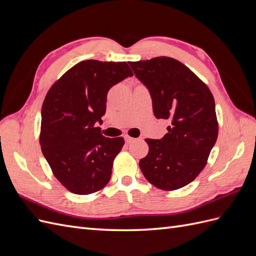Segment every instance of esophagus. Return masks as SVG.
<instances>
[{
	"label": "esophagus",
	"instance_id": "obj_1",
	"mask_svg": "<svg viewBox=\"0 0 256 256\" xmlns=\"http://www.w3.org/2000/svg\"><path fill=\"white\" fill-rule=\"evenodd\" d=\"M124 138H125V141H126V143H131L132 141H134V138H131V136H125Z\"/></svg>",
	"mask_w": 256,
	"mask_h": 256
}]
</instances>
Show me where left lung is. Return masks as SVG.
<instances>
[{
  "instance_id": "1",
  "label": "left lung",
  "mask_w": 256,
  "mask_h": 256,
  "mask_svg": "<svg viewBox=\"0 0 256 256\" xmlns=\"http://www.w3.org/2000/svg\"><path fill=\"white\" fill-rule=\"evenodd\" d=\"M152 100L157 118L170 120L160 140L145 138L143 175L161 190H176L196 178L218 138L214 99L207 85L180 60L168 56L129 62Z\"/></svg>"
}]
</instances>
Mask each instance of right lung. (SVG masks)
<instances>
[{
  "label": "right lung",
  "instance_id": "obj_1",
  "mask_svg": "<svg viewBox=\"0 0 256 256\" xmlns=\"http://www.w3.org/2000/svg\"><path fill=\"white\" fill-rule=\"evenodd\" d=\"M134 74L126 62H80L54 83L42 108L40 146L64 187L90 194L109 182L113 160L124 138H106L102 124L106 95L113 85Z\"/></svg>",
  "mask_w": 256,
  "mask_h": 256
}]
</instances>
